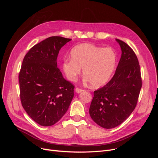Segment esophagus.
Masks as SVG:
<instances>
[{
    "label": "esophagus",
    "mask_w": 158,
    "mask_h": 158,
    "mask_svg": "<svg viewBox=\"0 0 158 158\" xmlns=\"http://www.w3.org/2000/svg\"><path fill=\"white\" fill-rule=\"evenodd\" d=\"M84 89H80V88H76V89H75V92L77 93V94H80V93H82V92H84Z\"/></svg>",
    "instance_id": "1"
}]
</instances>
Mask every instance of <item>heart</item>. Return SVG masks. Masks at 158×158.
<instances>
[{
	"mask_svg": "<svg viewBox=\"0 0 158 158\" xmlns=\"http://www.w3.org/2000/svg\"><path fill=\"white\" fill-rule=\"evenodd\" d=\"M70 56L71 59H66L62 63L66 78L74 82L82 69L84 80L95 88L102 86L110 80L117 60L113 49L91 44L76 45L71 50Z\"/></svg>",
	"mask_w": 158,
	"mask_h": 158,
	"instance_id": "b5f03b06",
	"label": "heart"
}]
</instances>
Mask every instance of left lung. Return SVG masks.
Wrapping results in <instances>:
<instances>
[{"mask_svg": "<svg viewBox=\"0 0 158 158\" xmlns=\"http://www.w3.org/2000/svg\"><path fill=\"white\" fill-rule=\"evenodd\" d=\"M121 56L113 77L94 92L89 113L92 120L104 128L121 125L135 109L142 88L140 65L135 52L125 42L115 40Z\"/></svg>", "mask_w": 158, "mask_h": 158, "instance_id": "1", "label": "left lung"}]
</instances>
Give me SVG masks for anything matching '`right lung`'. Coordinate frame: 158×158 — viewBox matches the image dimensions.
<instances>
[{
	"instance_id": "obj_1",
	"label": "right lung",
	"mask_w": 158,
	"mask_h": 158,
	"mask_svg": "<svg viewBox=\"0 0 158 158\" xmlns=\"http://www.w3.org/2000/svg\"><path fill=\"white\" fill-rule=\"evenodd\" d=\"M71 39L47 38L23 58L19 74L22 105L33 121L44 127L55 125L67 111L74 86L57 68L59 51Z\"/></svg>"
}]
</instances>
